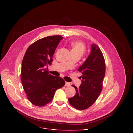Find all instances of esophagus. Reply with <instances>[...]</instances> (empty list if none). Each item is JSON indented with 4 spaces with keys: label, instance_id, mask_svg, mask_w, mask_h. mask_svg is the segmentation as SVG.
<instances>
[{
    "label": "esophagus",
    "instance_id": "obj_1",
    "mask_svg": "<svg viewBox=\"0 0 133 133\" xmlns=\"http://www.w3.org/2000/svg\"><path fill=\"white\" fill-rule=\"evenodd\" d=\"M70 86V84L68 82H66L65 83V86Z\"/></svg>",
    "mask_w": 133,
    "mask_h": 133
}]
</instances>
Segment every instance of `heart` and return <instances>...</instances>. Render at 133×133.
<instances>
[{
	"mask_svg": "<svg viewBox=\"0 0 133 133\" xmlns=\"http://www.w3.org/2000/svg\"><path fill=\"white\" fill-rule=\"evenodd\" d=\"M71 47V53L78 54L82 56L86 51V46L85 44L79 41H73L70 43Z\"/></svg>",
	"mask_w": 133,
	"mask_h": 133,
	"instance_id": "obj_1",
	"label": "heart"
}]
</instances>
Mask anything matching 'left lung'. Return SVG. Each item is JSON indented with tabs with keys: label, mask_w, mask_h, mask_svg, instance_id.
Masks as SVG:
<instances>
[{
	"label": "left lung",
	"mask_w": 133,
	"mask_h": 133,
	"mask_svg": "<svg viewBox=\"0 0 133 133\" xmlns=\"http://www.w3.org/2000/svg\"><path fill=\"white\" fill-rule=\"evenodd\" d=\"M105 70L103 54L97 45L93 44L90 54L78 69L83 79L81 85L79 88L72 85L76 91V94L68 99L72 107L83 110L96 102L102 90Z\"/></svg>",
	"instance_id": "left-lung-1"
}]
</instances>
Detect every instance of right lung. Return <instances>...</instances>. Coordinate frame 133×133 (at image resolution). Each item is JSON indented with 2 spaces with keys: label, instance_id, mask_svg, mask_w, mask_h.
<instances>
[{
  "label": "right lung",
  "instance_id": "add662e5",
  "mask_svg": "<svg viewBox=\"0 0 133 133\" xmlns=\"http://www.w3.org/2000/svg\"><path fill=\"white\" fill-rule=\"evenodd\" d=\"M61 35L48 36L30 45L22 64L21 81L27 97L33 105L42 107L50 103L55 91L65 85V81L47 71L60 41Z\"/></svg>",
  "mask_w": 133,
  "mask_h": 133
}]
</instances>
